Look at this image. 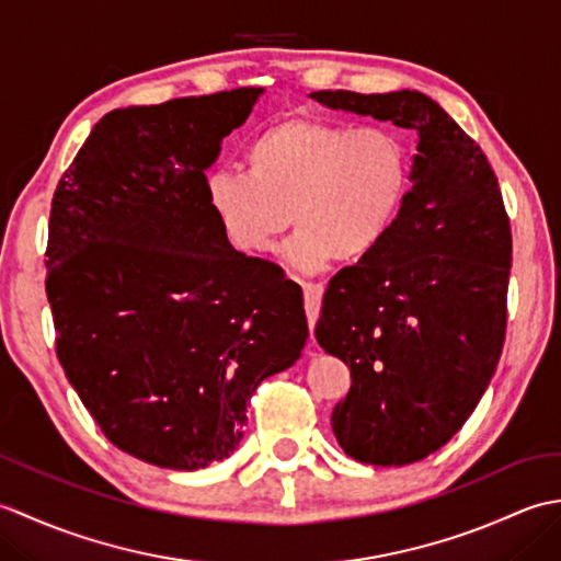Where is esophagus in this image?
I'll return each instance as SVG.
<instances>
[{"label": "esophagus", "instance_id": "esophagus-1", "mask_svg": "<svg viewBox=\"0 0 561 561\" xmlns=\"http://www.w3.org/2000/svg\"><path fill=\"white\" fill-rule=\"evenodd\" d=\"M304 284V306H306V318L308 328H316V320L320 316V301H323L325 287L320 282H301Z\"/></svg>", "mask_w": 561, "mask_h": 561}]
</instances>
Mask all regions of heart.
I'll use <instances>...</instances> for the list:
<instances>
[{
	"instance_id": "heart-1",
	"label": "heart",
	"mask_w": 561,
	"mask_h": 561,
	"mask_svg": "<svg viewBox=\"0 0 561 561\" xmlns=\"http://www.w3.org/2000/svg\"><path fill=\"white\" fill-rule=\"evenodd\" d=\"M245 165L248 175L209 173V211L245 255L270 253L291 217L299 231L289 253L304 270L371 255L412 187V151L396 129L313 115L267 125L248 145Z\"/></svg>"
}]
</instances>
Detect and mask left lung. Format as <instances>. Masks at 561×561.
<instances>
[{"instance_id": "8db88e82", "label": "left lung", "mask_w": 561, "mask_h": 561, "mask_svg": "<svg viewBox=\"0 0 561 561\" xmlns=\"http://www.w3.org/2000/svg\"><path fill=\"white\" fill-rule=\"evenodd\" d=\"M330 108L414 129L396 229L330 279L316 340L350 366L330 424L347 456L408 465L456 436L506 337L511 224L484 151L420 91H316Z\"/></svg>"}]
</instances>
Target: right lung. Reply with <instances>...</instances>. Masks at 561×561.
I'll use <instances>...</instances> for the list:
<instances>
[{
    "instance_id": "right-lung-1",
    "label": "right lung",
    "mask_w": 561,
    "mask_h": 561,
    "mask_svg": "<svg viewBox=\"0 0 561 561\" xmlns=\"http://www.w3.org/2000/svg\"><path fill=\"white\" fill-rule=\"evenodd\" d=\"M260 93L111 111L53 197L57 359L105 438L159 468L229 458L255 388L308 340L299 284L238 253L207 207L205 171Z\"/></svg>"
}]
</instances>
